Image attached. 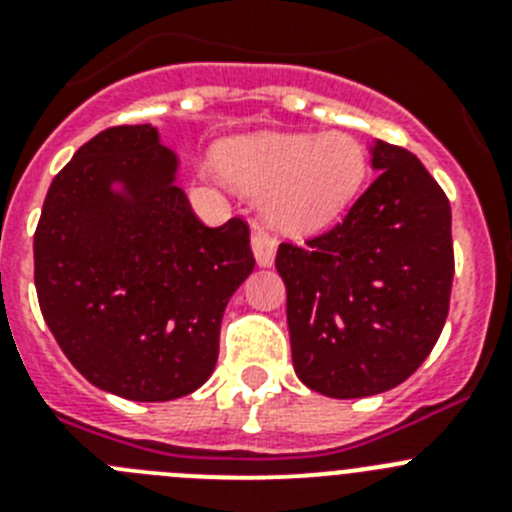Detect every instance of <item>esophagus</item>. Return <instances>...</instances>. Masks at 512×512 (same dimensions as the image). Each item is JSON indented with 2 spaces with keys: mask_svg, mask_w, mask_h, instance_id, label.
Instances as JSON below:
<instances>
[{
  "mask_svg": "<svg viewBox=\"0 0 512 512\" xmlns=\"http://www.w3.org/2000/svg\"><path fill=\"white\" fill-rule=\"evenodd\" d=\"M251 246H253V253H256L259 266L274 264V253H277V238H274V235H269L264 228L256 225V228H253Z\"/></svg>",
  "mask_w": 512,
  "mask_h": 512,
  "instance_id": "34e87169",
  "label": "esophagus"
}]
</instances>
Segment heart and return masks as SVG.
Masks as SVG:
<instances>
[{
  "label": "heart",
  "instance_id": "b5f03b06",
  "mask_svg": "<svg viewBox=\"0 0 512 512\" xmlns=\"http://www.w3.org/2000/svg\"><path fill=\"white\" fill-rule=\"evenodd\" d=\"M215 161L235 187L264 194L266 220L289 233L338 220L366 179L364 146L346 133L235 138L217 148Z\"/></svg>",
  "mask_w": 512,
  "mask_h": 512
}]
</instances>
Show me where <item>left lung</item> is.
Returning a JSON list of instances; mask_svg holds the SVG:
<instances>
[{
	"instance_id": "left-lung-1",
	"label": "left lung",
	"mask_w": 512,
	"mask_h": 512,
	"mask_svg": "<svg viewBox=\"0 0 512 512\" xmlns=\"http://www.w3.org/2000/svg\"><path fill=\"white\" fill-rule=\"evenodd\" d=\"M372 166L341 223L277 251L297 377L338 400L392 390L423 364L454 282L449 197L405 148L377 140Z\"/></svg>"
}]
</instances>
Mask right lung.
Segmentation results:
<instances>
[{
  "label": "right lung",
  "mask_w": 512,
  "mask_h": 512,
  "mask_svg": "<svg viewBox=\"0 0 512 512\" xmlns=\"http://www.w3.org/2000/svg\"><path fill=\"white\" fill-rule=\"evenodd\" d=\"M174 176L156 128H107L58 171L35 230L53 338L94 387L135 402L210 379L225 305L256 266L246 220L207 228Z\"/></svg>",
  "instance_id": "right-lung-1"
}]
</instances>
